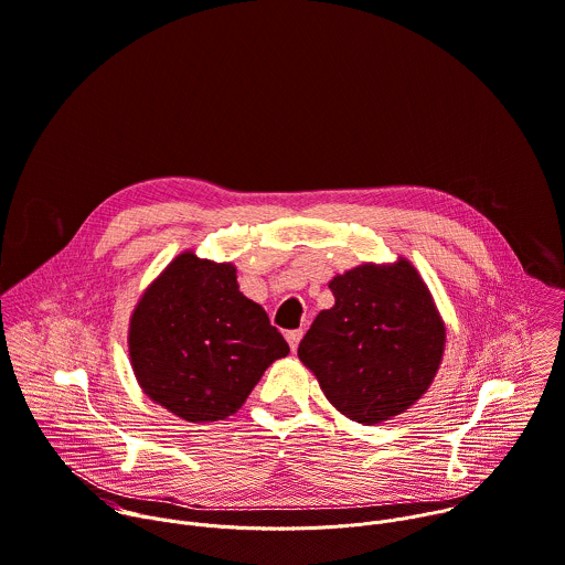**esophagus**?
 I'll return each instance as SVG.
<instances>
[{
    "label": "esophagus",
    "mask_w": 565,
    "mask_h": 565,
    "mask_svg": "<svg viewBox=\"0 0 565 565\" xmlns=\"http://www.w3.org/2000/svg\"><path fill=\"white\" fill-rule=\"evenodd\" d=\"M301 337H303V332H301V330H290V332H286V341L290 343V350H292V352L297 350V345H299Z\"/></svg>",
    "instance_id": "esophagus-1"
}]
</instances>
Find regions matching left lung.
<instances>
[{
    "mask_svg": "<svg viewBox=\"0 0 565 565\" xmlns=\"http://www.w3.org/2000/svg\"><path fill=\"white\" fill-rule=\"evenodd\" d=\"M334 306L299 343V361L348 419L374 426L415 406L433 386L446 323L419 270L399 257L330 279Z\"/></svg>",
    "mask_w": 565,
    "mask_h": 565,
    "instance_id": "left-lung-1",
    "label": "left lung"
}]
</instances>
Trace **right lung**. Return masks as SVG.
Returning a JSON list of instances; mask_svg holds the SVG:
<instances>
[{
    "label": "right lung",
    "instance_id": "right-lung-1",
    "mask_svg": "<svg viewBox=\"0 0 565 565\" xmlns=\"http://www.w3.org/2000/svg\"><path fill=\"white\" fill-rule=\"evenodd\" d=\"M290 352L231 262L177 255L141 292L128 354L143 395L191 424L235 415L266 367Z\"/></svg>",
    "mask_w": 565,
    "mask_h": 565
}]
</instances>
